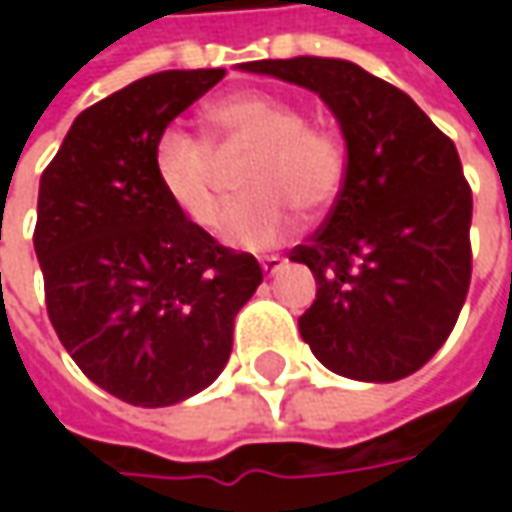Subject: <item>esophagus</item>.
Instances as JSON below:
<instances>
[{
    "mask_svg": "<svg viewBox=\"0 0 512 512\" xmlns=\"http://www.w3.org/2000/svg\"><path fill=\"white\" fill-rule=\"evenodd\" d=\"M282 267H285V262H282L279 256H265V259H262V270H265V276H276Z\"/></svg>",
    "mask_w": 512,
    "mask_h": 512,
    "instance_id": "1",
    "label": "esophagus"
}]
</instances>
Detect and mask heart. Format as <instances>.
Segmentation results:
<instances>
[{
	"instance_id": "heart-1",
	"label": "heart",
	"mask_w": 512,
	"mask_h": 512,
	"mask_svg": "<svg viewBox=\"0 0 512 512\" xmlns=\"http://www.w3.org/2000/svg\"><path fill=\"white\" fill-rule=\"evenodd\" d=\"M210 142L222 156L256 153L242 179L247 196L219 219V236L242 250H270L299 227V210L325 216L347 182V150L327 128L310 125L302 105L267 90L233 93L205 110ZM153 173L187 222L213 227L219 216L216 156L202 136L170 125L153 145Z\"/></svg>"
}]
</instances>
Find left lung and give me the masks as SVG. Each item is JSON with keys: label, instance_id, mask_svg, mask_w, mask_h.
I'll list each match as a JSON object with an SVG mask.
<instances>
[{"label": "left lung", "instance_id": "1", "mask_svg": "<svg viewBox=\"0 0 512 512\" xmlns=\"http://www.w3.org/2000/svg\"><path fill=\"white\" fill-rule=\"evenodd\" d=\"M242 70L319 93L347 145L339 202L290 250L319 285L302 339L356 382L416 373L456 327L473 273V193L453 139L404 90L344 59H259Z\"/></svg>", "mask_w": 512, "mask_h": 512}]
</instances>
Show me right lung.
I'll return each mask as SVG.
<instances>
[{
	"mask_svg": "<svg viewBox=\"0 0 512 512\" xmlns=\"http://www.w3.org/2000/svg\"><path fill=\"white\" fill-rule=\"evenodd\" d=\"M225 70H162L76 116L39 179L33 247L50 325L90 382L168 407L216 382L262 267L170 205L153 145Z\"/></svg>",
	"mask_w": 512,
	"mask_h": 512,
	"instance_id": "1",
	"label": "right lung"
}]
</instances>
